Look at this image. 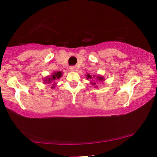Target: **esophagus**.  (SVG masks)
<instances>
[{"label":"esophagus","instance_id":"34e87169","mask_svg":"<svg viewBox=\"0 0 157 157\" xmlns=\"http://www.w3.org/2000/svg\"><path fill=\"white\" fill-rule=\"evenodd\" d=\"M70 71H76V67H75V66H71Z\"/></svg>","mask_w":157,"mask_h":157}]
</instances>
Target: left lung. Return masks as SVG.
<instances>
[{
  "label": "left lung",
  "mask_w": 157,
  "mask_h": 157,
  "mask_svg": "<svg viewBox=\"0 0 157 157\" xmlns=\"http://www.w3.org/2000/svg\"><path fill=\"white\" fill-rule=\"evenodd\" d=\"M86 77L87 79H91V81H90V83H91V85H93V86H95L96 84V81H105L104 77L102 76H95V75H93V76H91V75H90L89 74H87L86 76Z\"/></svg>",
  "instance_id": "8db88e82"
}]
</instances>
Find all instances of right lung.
Segmentation results:
<instances>
[{
	"label": "right lung",
	"instance_id": "add662e5",
	"mask_svg": "<svg viewBox=\"0 0 157 157\" xmlns=\"http://www.w3.org/2000/svg\"><path fill=\"white\" fill-rule=\"evenodd\" d=\"M62 71H54L52 73V74L51 76H46V78H44V83H46V84H51L52 86H51V89H54L55 86H56V83L55 82L56 80L57 79H59L62 76Z\"/></svg>",
	"mask_w": 157,
	"mask_h": 157
}]
</instances>
